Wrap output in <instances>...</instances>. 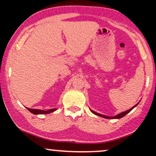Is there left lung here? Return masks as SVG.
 Here are the masks:
<instances>
[{
  "label": "left lung",
  "instance_id": "8db88e82",
  "mask_svg": "<svg viewBox=\"0 0 156 156\" xmlns=\"http://www.w3.org/2000/svg\"><path fill=\"white\" fill-rule=\"evenodd\" d=\"M138 103H139V102H138ZM138 103L137 104H136V105H135L134 107H132L131 109H128V110L125 111V112H121V113H119V114L116 115H115V116H112V117H111V116H107V115H102V114H100V113H98V112H95V111H93V110H92V109H90V111H91V112H92V113H94L95 115H96L101 116V117H103V118H104V119H121V118L124 117V115H126V114L129 113V112H130V111L132 110V109H133V108H135V107H136V106L138 105Z\"/></svg>",
  "mask_w": 156,
  "mask_h": 156
}]
</instances>
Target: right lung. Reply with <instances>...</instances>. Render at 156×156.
Masks as SVG:
<instances>
[{
  "label": "right lung",
  "instance_id": "right-lung-1",
  "mask_svg": "<svg viewBox=\"0 0 156 156\" xmlns=\"http://www.w3.org/2000/svg\"><path fill=\"white\" fill-rule=\"evenodd\" d=\"M29 111L30 112H32V114H35V115H39V114H49L50 112H55L57 109H49V110H41V109H30V108H27Z\"/></svg>",
  "mask_w": 156,
  "mask_h": 156
}]
</instances>
